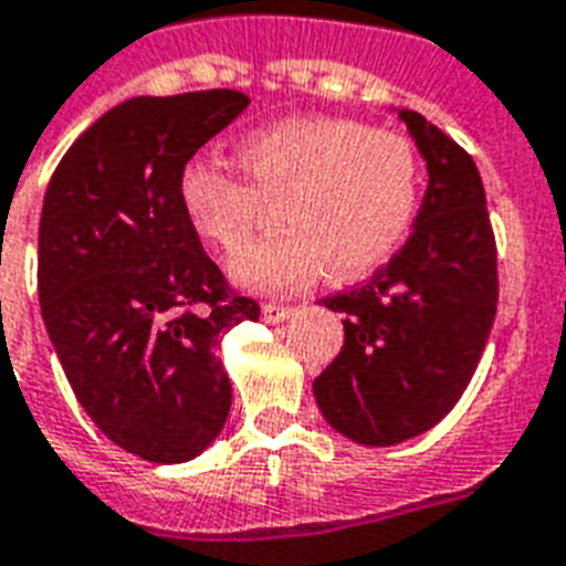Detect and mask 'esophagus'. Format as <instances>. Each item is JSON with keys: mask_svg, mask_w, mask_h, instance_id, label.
<instances>
[{"mask_svg": "<svg viewBox=\"0 0 566 566\" xmlns=\"http://www.w3.org/2000/svg\"><path fill=\"white\" fill-rule=\"evenodd\" d=\"M289 315H295V306H283V304H265V306H262V322H265V324L286 322Z\"/></svg>", "mask_w": 566, "mask_h": 566, "instance_id": "esophagus-1", "label": "esophagus"}]
</instances>
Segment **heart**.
I'll use <instances>...</instances> for the list:
<instances>
[{
  "label": "heart",
  "mask_w": 566,
  "mask_h": 566,
  "mask_svg": "<svg viewBox=\"0 0 566 566\" xmlns=\"http://www.w3.org/2000/svg\"><path fill=\"white\" fill-rule=\"evenodd\" d=\"M248 179L206 156L179 170L177 195L197 235L227 256L253 244L265 206L283 233L233 265L253 292L283 295L327 269L352 280L405 242L422 200V159L410 135L348 117H297L239 142Z\"/></svg>",
  "instance_id": "obj_1"
}]
</instances>
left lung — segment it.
<instances>
[{"mask_svg": "<svg viewBox=\"0 0 566 566\" xmlns=\"http://www.w3.org/2000/svg\"><path fill=\"white\" fill-rule=\"evenodd\" d=\"M428 165L413 233L352 292L324 297L345 313V345L315 378L324 419L363 446H396L458 405L496 318V235L475 161L461 144L401 108Z\"/></svg>", "mask_w": 566, "mask_h": 566, "instance_id": "8db88e82", "label": "left lung"}]
</instances>
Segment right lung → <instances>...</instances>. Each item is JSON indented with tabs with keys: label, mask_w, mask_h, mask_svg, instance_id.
Segmentation results:
<instances>
[{
	"label": "right lung",
	"mask_w": 566,
	"mask_h": 566,
	"mask_svg": "<svg viewBox=\"0 0 566 566\" xmlns=\"http://www.w3.org/2000/svg\"><path fill=\"white\" fill-rule=\"evenodd\" d=\"M214 87L133 96L78 135L38 233L41 313L78 405L150 463L197 458L233 387L214 348L260 304L230 289L179 203V170L248 108Z\"/></svg>",
	"instance_id": "add662e5"
}]
</instances>
